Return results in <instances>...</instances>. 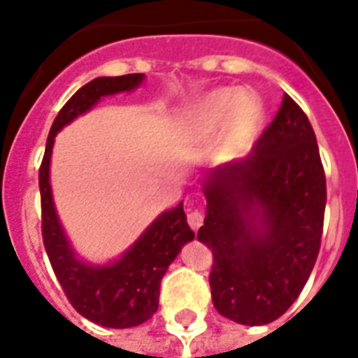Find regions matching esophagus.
I'll list each match as a JSON object with an SVG mask.
<instances>
[{"label":"esophagus","instance_id":"obj_1","mask_svg":"<svg viewBox=\"0 0 358 358\" xmlns=\"http://www.w3.org/2000/svg\"><path fill=\"white\" fill-rule=\"evenodd\" d=\"M187 223H189V227L193 230H199L202 227V223H204V213L199 208L187 210Z\"/></svg>","mask_w":358,"mask_h":358}]
</instances>
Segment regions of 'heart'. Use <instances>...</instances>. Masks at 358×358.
<instances>
[{
    "instance_id": "1",
    "label": "heart",
    "mask_w": 358,
    "mask_h": 358,
    "mask_svg": "<svg viewBox=\"0 0 358 358\" xmlns=\"http://www.w3.org/2000/svg\"><path fill=\"white\" fill-rule=\"evenodd\" d=\"M264 122V109L255 96L236 89H217L202 98L191 111L187 134L195 143L223 137V156H238L252 145Z\"/></svg>"
}]
</instances>
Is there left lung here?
<instances>
[{
    "instance_id": "1",
    "label": "left lung",
    "mask_w": 358,
    "mask_h": 358,
    "mask_svg": "<svg viewBox=\"0 0 358 358\" xmlns=\"http://www.w3.org/2000/svg\"><path fill=\"white\" fill-rule=\"evenodd\" d=\"M204 193L196 238L213 255V306L241 325L275 322L301 294L322 245L327 185L305 111L284 94L252 152L208 174Z\"/></svg>"
}]
</instances>
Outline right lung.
<instances>
[{"instance_id":"add662e5","label":"right lung","mask_w":358,"mask_h":358,"mask_svg":"<svg viewBox=\"0 0 358 358\" xmlns=\"http://www.w3.org/2000/svg\"><path fill=\"white\" fill-rule=\"evenodd\" d=\"M145 76L126 74L96 78L83 85L59 111L50 129L38 169L42 208V241L64 295L81 316L111 329L137 327L154 316L159 303V284L182 247L195 238L182 202L163 212L143 232L131 249L108 266H91L76 258L59 223L50 187V157L55 135L102 96L131 91Z\"/></svg>"}]
</instances>
